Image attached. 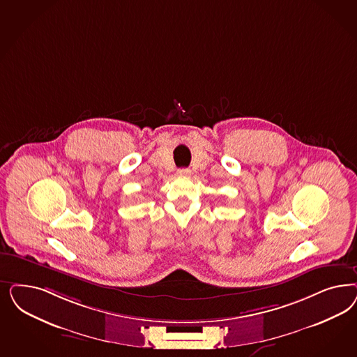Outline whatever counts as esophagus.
<instances>
[{
  "label": "esophagus",
  "instance_id": "obj_1",
  "mask_svg": "<svg viewBox=\"0 0 357 357\" xmlns=\"http://www.w3.org/2000/svg\"><path fill=\"white\" fill-rule=\"evenodd\" d=\"M178 174L180 176H190L192 174V171L189 169V168H181V169H178Z\"/></svg>",
  "mask_w": 357,
  "mask_h": 357
}]
</instances>
